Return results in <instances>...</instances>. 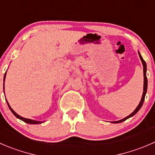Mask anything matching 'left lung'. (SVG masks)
I'll return each mask as SVG.
<instances>
[{"mask_svg":"<svg viewBox=\"0 0 155 155\" xmlns=\"http://www.w3.org/2000/svg\"><path fill=\"white\" fill-rule=\"evenodd\" d=\"M139 58H140V60L141 61H142V65H143V73H144V86H143V94H142V99H141L140 102H139V105H138L137 107L136 108V110H135L134 111H133V113H132L131 114H130L129 116H127V117L124 118V119L120 120H118V121H113V124H119V123H121V122H124V121H125L126 120L129 119L130 117H133V116L135 115V114H136V113L138 112V111L140 110V108L142 107V104H143V102H144V100H145V94H146V92H147V87H148V79H147V76H146V71H147V65H146V63H145V61H144L143 58H142V57L141 56L140 53H139Z\"/></svg>","mask_w":155,"mask_h":155,"instance_id":"8db88e82","label":"left lung"}]
</instances>
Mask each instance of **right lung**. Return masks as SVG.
Returning a JSON list of instances; mask_svg holds the SVG:
<instances>
[{"instance_id": "1", "label": "right lung", "mask_w": 155, "mask_h": 155, "mask_svg": "<svg viewBox=\"0 0 155 155\" xmlns=\"http://www.w3.org/2000/svg\"><path fill=\"white\" fill-rule=\"evenodd\" d=\"M6 73H7V72H6L5 74H4V81H5ZM6 101H7V100H6ZM7 104H8V107H9V108H10V110H11V112L13 114V115H14L16 118H18V119L21 120H22V121H23V122L26 123V124H42V123H44V121H37V120H34L27 119V118L22 117L19 116V114H16V113L15 112V111L13 110L12 109L11 107H10V104H9V103H8V101H7Z\"/></svg>"}]
</instances>
